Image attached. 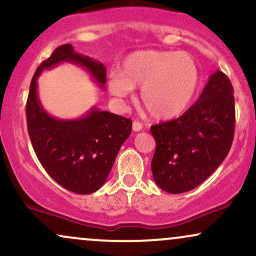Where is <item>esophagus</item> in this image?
Here are the masks:
<instances>
[{"label":"esophagus","instance_id":"34e87169","mask_svg":"<svg viewBox=\"0 0 256 256\" xmlns=\"http://www.w3.org/2000/svg\"><path fill=\"white\" fill-rule=\"evenodd\" d=\"M132 128H134V131H140L142 128H143V125H142V122H138V120H134V122H132Z\"/></svg>","mask_w":256,"mask_h":256}]
</instances>
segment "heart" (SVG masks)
Returning <instances> with one entry per match:
<instances>
[{
	"instance_id": "obj_1",
	"label": "heart",
	"mask_w": 256,
	"mask_h": 256,
	"mask_svg": "<svg viewBox=\"0 0 256 256\" xmlns=\"http://www.w3.org/2000/svg\"><path fill=\"white\" fill-rule=\"evenodd\" d=\"M200 83L198 64L178 51L146 50L128 54L108 81L113 96L125 98L140 88V102L152 118H176L194 100Z\"/></svg>"
}]
</instances>
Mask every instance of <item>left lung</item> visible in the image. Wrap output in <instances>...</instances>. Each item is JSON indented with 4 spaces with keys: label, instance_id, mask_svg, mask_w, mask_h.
I'll return each mask as SVG.
<instances>
[{
    "label": "left lung",
    "instance_id": "8db88e82",
    "mask_svg": "<svg viewBox=\"0 0 256 256\" xmlns=\"http://www.w3.org/2000/svg\"><path fill=\"white\" fill-rule=\"evenodd\" d=\"M156 150L154 180L172 194L204 182L229 154L235 131V98L230 80L217 70L198 101L182 116L152 126Z\"/></svg>",
    "mask_w": 256,
    "mask_h": 256
}]
</instances>
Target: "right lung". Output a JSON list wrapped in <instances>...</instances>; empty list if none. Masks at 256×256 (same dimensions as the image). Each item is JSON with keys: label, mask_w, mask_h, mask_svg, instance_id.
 Masks as SVG:
<instances>
[{"label": "right lung", "mask_w": 256, "mask_h": 256, "mask_svg": "<svg viewBox=\"0 0 256 256\" xmlns=\"http://www.w3.org/2000/svg\"><path fill=\"white\" fill-rule=\"evenodd\" d=\"M72 62L90 72L104 88L106 68L100 62L60 45L36 68L26 104L27 130L39 162L58 184L78 194H90L108 176L120 146L131 134L132 120L92 108L83 118L60 120L48 116L36 94V78L44 69Z\"/></svg>", "instance_id": "obj_1"}]
</instances>
